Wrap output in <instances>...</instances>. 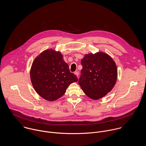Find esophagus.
<instances>
[{"mask_svg":"<svg viewBox=\"0 0 146 146\" xmlns=\"http://www.w3.org/2000/svg\"><path fill=\"white\" fill-rule=\"evenodd\" d=\"M74 74L78 78V76H79V72L78 71H75V72H74Z\"/></svg>","mask_w":146,"mask_h":146,"instance_id":"1","label":"esophagus"}]
</instances>
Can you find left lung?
Masks as SVG:
<instances>
[{"label": "left lung", "mask_w": 146, "mask_h": 146, "mask_svg": "<svg viewBox=\"0 0 146 146\" xmlns=\"http://www.w3.org/2000/svg\"><path fill=\"white\" fill-rule=\"evenodd\" d=\"M79 84L85 94L97 100L111 92L117 77V66L113 59L104 52L85 54L82 60Z\"/></svg>", "instance_id": "1"}]
</instances>
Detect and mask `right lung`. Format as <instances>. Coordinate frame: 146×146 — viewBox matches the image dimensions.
Masks as SVG:
<instances>
[{"mask_svg": "<svg viewBox=\"0 0 146 146\" xmlns=\"http://www.w3.org/2000/svg\"><path fill=\"white\" fill-rule=\"evenodd\" d=\"M30 78L36 93L48 101L61 97L71 84L78 82L62 54L52 49L43 51L35 58L31 67Z\"/></svg>", "mask_w": 146, "mask_h": 146, "instance_id": "obj_1", "label": "right lung"}]
</instances>
